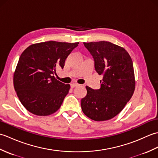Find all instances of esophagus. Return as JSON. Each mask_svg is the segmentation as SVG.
<instances>
[{
  "mask_svg": "<svg viewBox=\"0 0 158 158\" xmlns=\"http://www.w3.org/2000/svg\"><path fill=\"white\" fill-rule=\"evenodd\" d=\"M79 84H78V83H72V84H70V86H71L72 88H75V87L79 86Z\"/></svg>",
  "mask_w": 158,
  "mask_h": 158,
  "instance_id": "34e87169",
  "label": "esophagus"
}]
</instances>
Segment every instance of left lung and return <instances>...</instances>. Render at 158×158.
<instances>
[{"label":"left lung","mask_w":158,"mask_h":158,"mask_svg":"<svg viewBox=\"0 0 158 158\" xmlns=\"http://www.w3.org/2000/svg\"><path fill=\"white\" fill-rule=\"evenodd\" d=\"M102 75L100 88L86 86L87 95L81 100L83 113L95 121L116 116L132 98L135 88L132 60L125 49L108 41L83 43Z\"/></svg>","instance_id":"obj_1"}]
</instances>
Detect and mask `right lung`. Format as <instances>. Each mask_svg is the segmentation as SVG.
<instances>
[{"label":"right lung","mask_w":158,"mask_h":158,"mask_svg":"<svg viewBox=\"0 0 158 158\" xmlns=\"http://www.w3.org/2000/svg\"><path fill=\"white\" fill-rule=\"evenodd\" d=\"M79 43L47 41L32 45L20 56L13 84L20 102L29 112L46 116L55 113L70 89L69 84L58 81L56 69Z\"/></svg>","instance_id":"1"}]
</instances>
